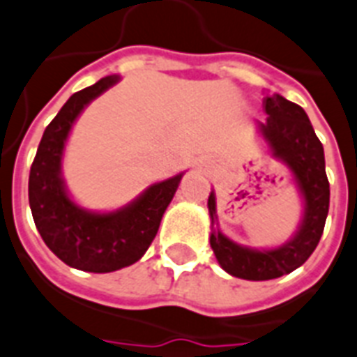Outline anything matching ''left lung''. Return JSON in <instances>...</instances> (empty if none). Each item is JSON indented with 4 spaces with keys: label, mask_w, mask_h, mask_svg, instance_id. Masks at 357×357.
<instances>
[{
    "label": "left lung",
    "mask_w": 357,
    "mask_h": 357,
    "mask_svg": "<svg viewBox=\"0 0 357 357\" xmlns=\"http://www.w3.org/2000/svg\"><path fill=\"white\" fill-rule=\"evenodd\" d=\"M267 114L259 132L271 153L293 171L296 188L304 201L301 227L289 241L269 250H256L234 243L221 230H212L210 245L219 265L228 275L243 280H273L287 275L306 261L323 236L330 206V184L324 167V149L304 108L282 96L264 99ZM212 225L215 223V195L208 197Z\"/></svg>",
    "instance_id": "obj_1"
}]
</instances>
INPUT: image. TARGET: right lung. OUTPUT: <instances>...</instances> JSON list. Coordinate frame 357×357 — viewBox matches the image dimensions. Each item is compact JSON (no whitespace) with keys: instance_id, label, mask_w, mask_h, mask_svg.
<instances>
[{"instance_id":"right-lung-1","label":"right lung","mask_w":357,"mask_h":357,"mask_svg":"<svg viewBox=\"0 0 357 357\" xmlns=\"http://www.w3.org/2000/svg\"><path fill=\"white\" fill-rule=\"evenodd\" d=\"M118 81L119 75L102 77L66 101L45 127L29 173L31 212L44 243L66 265L88 273H112L138 261L182 178L181 173L156 182L136 201L108 213L88 212L70 199L61 173L66 139L88 102Z\"/></svg>"}]
</instances>
